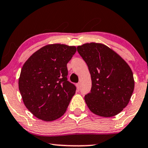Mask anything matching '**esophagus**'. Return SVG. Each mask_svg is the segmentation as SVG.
I'll use <instances>...</instances> for the list:
<instances>
[{
	"instance_id": "1",
	"label": "esophagus",
	"mask_w": 148,
	"mask_h": 148,
	"mask_svg": "<svg viewBox=\"0 0 148 148\" xmlns=\"http://www.w3.org/2000/svg\"><path fill=\"white\" fill-rule=\"evenodd\" d=\"M76 87H77L78 90H80V88H81V83H78L77 84H76Z\"/></svg>"
}]
</instances>
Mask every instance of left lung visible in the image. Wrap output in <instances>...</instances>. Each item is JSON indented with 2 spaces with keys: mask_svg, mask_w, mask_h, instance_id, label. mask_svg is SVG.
Segmentation results:
<instances>
[{
  "mask_svg": "<svg viewBox=\"0 0 148 148\" xmlns=\"http://www.w3.org/2000/svg\"><path fill=\"white\" fill-rule=\"evenodd\" d=\"M77 51L91 74V92L85 101L92 112L103 117L120 113L127 106L134 88L133 74L127 63L106 45L86 43Z\"/></svg>",
  "mask_w": 148,
  "mask_h": 148,
  "instance_id": "obj_1",
  "label": "left lung"
}]
</instances>
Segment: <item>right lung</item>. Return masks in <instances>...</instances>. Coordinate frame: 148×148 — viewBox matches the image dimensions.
<instances>
[{
	"mask_svg": "<svg viewBox=\"0 0 148 148\" xmlns=\"http://www.w3.org/2000/svg\"><path fill=\"white\" fill-rule=\"evenodd\" d=\"M76 51L74 46L48 45L34 53L23 65L19 90L25 106L38 119L51 121L66 112L76 90L67 81V64Z\"/></svg>",
	"mask_w": 148,
	"mask_h": 148,
	"instance_id": "add662e5",
	"label": "right lung"
}]
</instances>
